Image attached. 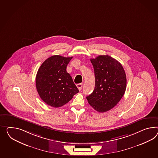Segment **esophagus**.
<instances>
[{
  "label": "esophagus",
  "mask_w": 158,
  "mask_h": 158,
  "mask_svg": "<svg viewBox=\"0 0 158 158\" xmlns=\"http://www.w3.org/2000/svg\"><path fill=\"white\" fill-rule=\"evenodd\" d=\"M76 86H77V87L79 90H81V89L83 87V84H78L76 85Z\"/></svg>",
  "instance_id": "1"
}]
</instances>
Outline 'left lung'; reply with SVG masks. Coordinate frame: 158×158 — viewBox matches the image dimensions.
Returning a JSON list of instances; mask_svg holds the SVG:
<instances>
[{"instance_id":"obj_1","label":"left lung","mask_w":158,"mask_h":158,"mask_svg":"<svg viewBox=\"0 0 158 158\" xmlns=\"http://www.w3.org/2000/svg\"><path fill=\"white\" fill-rule=\"evenodd\" d=\"M95 76V87L86 99L99 112L113 108L126 92L127 78L122 64L109 56L90 59Z\"/></svg>"}]
</instances>
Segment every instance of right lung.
I'll use <instances>...</instances> for the list:
<instances>
[{"mask_svg": "<svg viewBox=\"0 0 158 158\" xmlns=\"http://www.w3.org/2000/svg\"><path fill=\"white\" fill-rule=\"evenodd\" d=\"M73 57L55 55L41 65L36 73L37 92L41 99L54 108L65 105L79 92L66 66Z\"/></svg>", "mask_w": 158, "mask_h": 158, "instance_id": "add662e5", "label": "right lung"}]
</instances>
